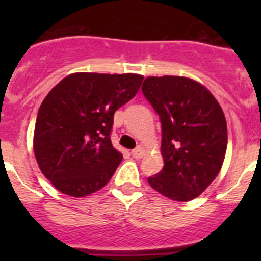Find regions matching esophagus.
<instances>
[{"mask_svg": "<svg viewBox=\"0 0 261 261\" xmlns=\"http://www.w3.org/2000/svg\"><path fill=\"white\" fill-rule=\"evenodd\" d=\"M144 152H145V150L141 146H138L136 149H134L133 151H131V155H133L134 158H136V159H140V158H143Z\"/></svg>", "mask_w": 261, "mask_h": 261, "instance_id": "esophagus-1", "label": "esophagus"}]
</instances>
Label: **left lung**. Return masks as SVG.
<instances>
[{
    "label": "left lung",
    "mask_w": 261,
    "mask_h": 261,
    "mask_svg": "<svg viewBox=\"0 0 261 261\" xmlns=\"http://www.w3.org/2000/svg\"><path fill=\"white\" fill-rule=\"evenodd\" d=\"M143 93L162 123L164 167L150 186L170 199L198 197L217 177L227 147V126L211 92L186 77H147Z\"/></svg>",
    "instance_id": "left-lung-1"
}]
</instances>
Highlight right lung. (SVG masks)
I'll list each match as a JSON object with an SVG mask.
<instances>
[{
  "label": "right lung",
  "instance_id": "obj_1",
  "mask_svg": "<svg viewBox=\"0 0 261 261\" xmlns=\"http://www.w3.org/2000/svg\"><path fill=\"white\" fill-rule=\"evenodd\" d=\"M139 74L74 73L44 98L34 131L41 173L62 193L84 197L106 186L122 160L111 143L114 114L135 97Z\"/></svg>",
  "mask_w": 261,
  "mask_h": 261
}]
</instances>
